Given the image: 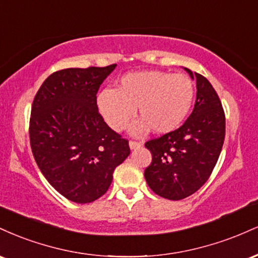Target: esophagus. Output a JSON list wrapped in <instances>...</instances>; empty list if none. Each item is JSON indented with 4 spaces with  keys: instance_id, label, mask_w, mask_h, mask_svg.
I'll return each mask as SVG.
<instances>
[{
    "instance_id": "34e87169",
    "label": "esophagus",
    "mask_w": 258,
    "mask_h": 258,
    "mask_svg": "<svg viewBox=\"0 0 258 258\" xmlns=\"http://www.w3.org/2000/svg\"><path fill=\"white\" fill-rule=\"evenodd\" d=\"M130 148L131 149H137V148H141L142 144L138 143V142H135V141H130Z\"/></svg>"
}]
</instances>
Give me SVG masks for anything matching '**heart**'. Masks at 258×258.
I'll return each instance as SVG.
<instances>
[{"label": "heart", "instance_id": "obj_1", "mask_svg": "<svg viewBox=\"0 0 258 258\" xmlns=\"http://www.w3.org/2000/svg\"><path fill=\"white\" fill-rule=\"evenodd\" d=\"M195 87L183 74L160 70L128 73L120 79L115 90H104L97 97V105L109 126L122 131L138 109L142 117L131 131L142 136L150 128L165 135L177 130L193 106Z\"/></svg>", "mask_w": 258, "mask_h": 258}]
</instances>
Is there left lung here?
<instances>
[{
	"label": "left lung",
	"mask_w": 258,
	"mask_h": 258,
	"mask_svg": "<svg viewBox=\"0 0 258 258\" xmlns=\"http://www.w3.org/2000/svg\"><path fill=\"white\" fill-rule=\"evenodd\" d=\"M184 70L197 80L193 111L179 128L146 143L152 164L144 177L154 193L168 200L184 199L205 184L226 136V116L215 88L203 75Z\"/></svg>",
	"instance_id": "8db88e82"
}]
</instances>
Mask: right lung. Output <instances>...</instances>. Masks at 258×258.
<instances>
[{
	"instance_id": "1",
	"label": "right lung",
	"mask_w": 258,
	"mask_h": 258,
	"mask_svg": "<svg viewBox=\"0 0 258 258\" xmlns=\"http://www.w3.org/2000/svg\"><path fill=\"white\" fill-rule=\"evenodd\" d=\"M115 67L53 73L32 102L29 135L35 161L49 184L74 203L104 195L115 168L130 155L128 141L106 125L97 106V92Z\"/></svg>"
}]
</instances>
